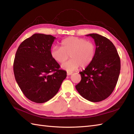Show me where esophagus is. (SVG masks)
<instances>
[{
    "label": "esophagus",
    "mask_w": 134,
    "mask_h": 134,
    "mask_svg": "<svg viewBox=\"0 0 134 134\" xmlns=\"http://www.w3.org/2000/svg\"><path fill=\"white\" fill-rule=\"evenodd\" d=\"M72 72H69V71H68V72H67V75H70L72 74Z\"/></svg>",
    "instance_id": "34e87169"
}]
</instances>
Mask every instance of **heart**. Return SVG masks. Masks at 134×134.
<instances>
[{"mask_svg":"<svg viewBox=\"0 0 134 134\" xmlns=\"http://www.w3.org/2000/svg\"><path fill=\"white\" fill-rule=\"evenodd\" d=\"M61 47L54 46L51 51L52 59L58 63L63 64L69 59H71L62 65L63 69L72 71L79 67L85 68L90 65L96 55V45L94 42L86 39L69 37L62 40Z\"/></svg>","mask_w":134,"mask_h":134,"instance_id":"heart-1","label":"heart"}]
</instances>
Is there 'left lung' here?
<instances>
[{"label": "left lung", "mask_w": 134, "mask_h": 134, "mask_svg": "<svg viewBox=\"0 0 134 134\" xmlns=\"http://www.w3.org/2000/svg\"><path fill=\"white\" fill-rule=\"evenodd\" d=\"M86 36L94 40L96 55L92 63L79 72L81 81L75 87L85 99L99 102L107 98L115 89L120 74V59L109 39L96 33Z\"/></svg>", "instance_id": "8db88e82"}]
</instances>
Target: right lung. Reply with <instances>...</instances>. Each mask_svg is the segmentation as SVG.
<instances>
[{"instance_id": "obj_1", "label": "right lung", "mask_w": 134, "mask_h": 134, "mask_svg": "<svg viewBox=\"0 0 134 134\" xmlns=\"http://www.w3.org/2000/svg\"><path fill=\"white\" fill-rule=\"evenodd\" d=\"M56 37L36 33L19 45L14 59L15 80L29 100L44 103L53 98L67 76V72L51 55Z\"/></svg>"}]
</instances>
